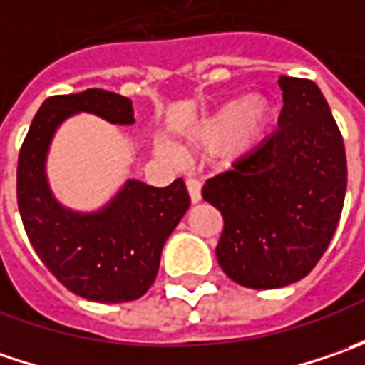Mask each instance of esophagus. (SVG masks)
Returning <instances> with one entry per match:
<instances>
[{"label": "esophagus", "mask_w": 365, "mask_h": 365, "mask_svg": "<svg viewBox=\"0 0 365 365\" xmlns=\"http://www.w3.org/2000/svg\"><path fill=\"white\" fill-rule=\"evenodd\" d=\"M187 189H189L190 203H199L201 201V182L197 178H187Z\"/></svg>", "instance_id": "obj_1"}]
</instances>
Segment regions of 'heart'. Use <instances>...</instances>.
<instances>
[{
	"mask_svg": "<svg viewBox=\"0 0 365 365\" xmlns=\"http://www.w3.org/2000/svg\"><path fill=\"white\" fill-rule=\"evenodd\" d=\"M276 107L264 95L232 99L199 120L187 132V148L199 154L217 152L233 164L247 158L272 133Z\"/></svg>",
	"mask_w": 365,
	"mask_h": 365,
	"instance_id": "1",
	"label": "heart"
}]
</instances>
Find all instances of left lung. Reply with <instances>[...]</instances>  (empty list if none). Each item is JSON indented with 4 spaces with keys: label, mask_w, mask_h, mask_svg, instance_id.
<instances>
[{
    "label": "left lung",
    "mask_w": 365,
    "mask_h": 365,
    "mask_svg": "<svg viewBox=\"0 0 365 365\" xmlns=\"http://www.w3.org/2000/svg\"><path fill=\"white\" fill-rule=\"evenodd\" d=\"M278 130L232 170L205 182L223 215L215 247L233 282L272 290L299 282L325 254L344 209V138L313 81L280 77Z\"/></svg>",
    "instance_id": "1"
}]
</instances>
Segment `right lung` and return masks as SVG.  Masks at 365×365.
I'll return each mask as SVG.
<instances>
[{"label":"right lung","mask_w":365,"mask_h":365,"mask_svg":"<svg viewBox=\"0 0 365 365\" xmlns=\"http://www.w3.org/2000/svg\"><path fill=\"white\" fill-rule=\"evenodd\" d=\"M78 113L113 125L135 123L132 101L118 93L87 89L48 97L20 150L21 221L36 254L71 292L95 302L135 301L156 280L162 247L189 209V192L182 178L162 189L128 178L91 211L61 203L50 189L46 162L58 128Z\"/></svg>","instance_id":"obj_1"}]
</instances>
